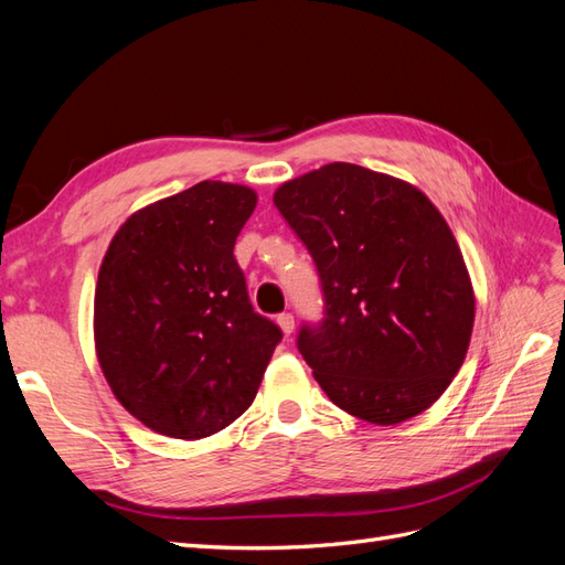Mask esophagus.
I'll return each instance as SVG.
<instances>
[{
	"label": "esophagus",
	"mask_w": 565,
	"mask_h": 565,
	"mask_svg": "<svg viewBox=\"0 0 565 565\" xmlns=\"http://www.w3.org/2000/svg\"><path fill=\"white\" fill-rule=\"evenodd\" d=\"M278 324H280V330H282V334H285V337H289V334L295 332V318L289 316V313L278 316Z\"/></svg>",
	"instance_id": "34e87169"
}]
</instances>
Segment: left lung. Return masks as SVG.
<instances>
[{"label":"left lung","mask_w":565,"mask_h":565,"mask_svg":"<svg viewBox=\"0 0 565 565\" xmlns=\"http://www.w3.org/2000/svg\"><path fill=\"white\" fill-rule=\"evenodd\" d=\"M273 202L311 252L324 322L299 351L344 413L396 426L429 409L465 363L476 297L448 221L417 185L332 162Z\"/></svg>","instance_id":"left-lung-1"}]
</instances>
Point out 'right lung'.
<instances>
[{"instance_id":"1","label":"right lung","mask_w":565,"mask_h":565,"mask_svg":"<svg viewBox=\"0 0 565 565\" xmlns=\"http://www.w3.org/2000/svg\"><path fill=\"white\" fill-rule=\"evenodd\" d=\"M256 207L241 183L200 181L136 210L100 262V372L150 431L200 440L252 405L278 324L254 313L233 247Z\"/></svg>"}]
</instances>
